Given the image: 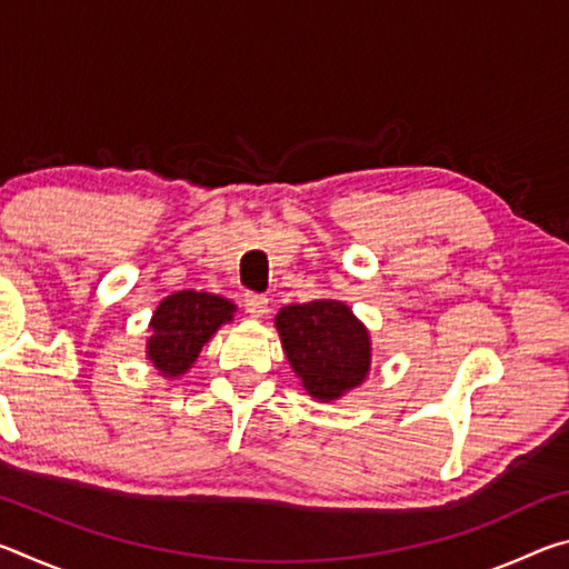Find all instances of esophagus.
Returning a JSON list of instances; mask_svg holds the SVG:
<instances>
[{
	"mask_svg": "<svg viewBox=\"0 0 569 569\" xmlns=\"http://www.w3.org/2000/svg\"><path fill=\"white\" fill-rule=\"evenodd\" d=\"M243 306H246V311L253 316V319H263V316L268 313V298L261 293H246Z\"/></svg>",
	"mask_w": 569,
	"mask_h": 569,
	"instance_id": "34e87169",
	"label": "esophagus"
}]
</instances>
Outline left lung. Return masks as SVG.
I'll return each mask as SVG.
<instances>
[{
  "label": "left lung",
  "mask_w": 569,
  "mask_h": 569,
  "mask_svg": "<svg viewBox=\"0 0 569 569\" xmlns=\"http://www.w3.org/2000/svg\"><path fill=\"white\" fill-rule=\"evenodd\" d=\"M276 329L286 359L313 399H339L369 373V331L343 301L319 298L283 306L276 316Z\"/></svg>",
  "instance_id": "obj_1"
}]
</instances>
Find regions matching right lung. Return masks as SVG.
Listing matches in <instances>:
<instances>
[{
    "mask_svg": "<svg viewBox=\"0 0 569 569\" xmlns=\"http://www.w3.org/2000/svg\"><path fill=\"white\" fill-rule=\"evenodd\" d=\"M236 306L228 298L203 291H178L162 298L152 313L148 359L162 377L186 373L220 326L233 321Z\"/></svg>",
    "mask_w": 569,
    "mask_h": 569,
    "instance_id": "add662e5",
    "label": "right lung"
}]
</instances>
